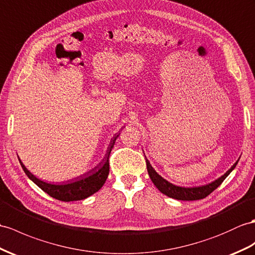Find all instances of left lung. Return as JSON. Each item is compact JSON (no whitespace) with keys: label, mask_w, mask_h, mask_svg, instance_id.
<instances>
[{"label":"left lung","mask_w":255,"mask_h":255,"mask_svg":"<svg viewBox=\"0 0 255 255\" xmlns=\"http://www.w3.org/2000/svg\"><path fill=\"white\" fill-rule=\"evenodd\" d=\"M238 161L225 173L224 175L215 179V181L212 183L204 186H199V187H179V186L173 185L167 182L166 179H164L162 176H160L158 173L153 170V167L150 165V163H149L148 160H146V164H147V171H148L149 177H150L154 186H156V187L162 192V194H164L165 196L170 198H173V199L191 201V200L203 199V198L209 196L211 192L219 187V186L223 183V181H224V179L229 175V173L235 169V166L237 165Z\"/></svg>","instance_id":"1"}]
</instances>
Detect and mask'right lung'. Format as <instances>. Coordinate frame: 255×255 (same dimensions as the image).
Returning a JSON list of instances; mask_svg holds the SVG:
<instances>
[{
  "instance_id": "1",
  "label": "right lung",
  "mask_w": 255,
  "mask_h": 255,
  "mask_svg": "<svg viewBox=\"0 0 255 255\" xmlns=\"http://www.w3.org/2000/svg\"><path fill=\"white\" fill-rule=\"evenodd\" d=\"M119 134H116L114 138L111 139L110 145L108 147V150L106 156L102 160V162L99 163L94 169H92L90 172L85 173V174L81 175L77 178L71 179V181H68L63 184H49L46 182H43L38 177H35L32 173H30L27 167L23 165V163L19 159L20 165L22 170L26 173L27 176L32 181L34 184H36L39 187L45 191L51 197L55 198V199L60 200V201H77V200H82L95 194L103 187V185L106 182V179L109 174V156L111 152V149H113L115 141L118 138Z\"/></svg>"
}]
</instances>
